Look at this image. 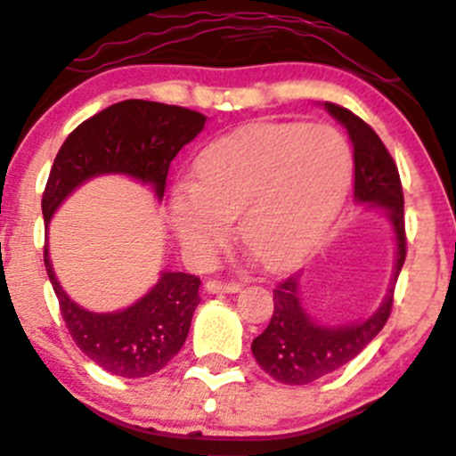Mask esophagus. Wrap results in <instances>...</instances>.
Returning a JSON list of instances; mask_svg holds the SVG:
<instances>
[{"label":"esophagus","instance_id":"esophagus-1","mask_svg":"<svg viewBox=\"0 0 456 456\" xmlns=\"http://www.w3.org/2000/svg\"><path fill=\"white\" fill-rule=\"evenodd\" d=\"M205 290L209 292V295H220V292H238L240 290V284H236V281H218V280H212L205 284Z\"/></svg>","mask_w":456,"mask_h":456}]
</instances>
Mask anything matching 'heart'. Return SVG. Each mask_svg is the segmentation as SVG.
<instances>
[{
    "instance_id": "b5f03b06",
    "label": "heart",
    "mask_w": 456,
    "mask_h": 456,
    "mask_svg": "<svg viewBox=\"0 0 456 456\" xmlns=\"http://www.w3.org/2000/svg\"><path fill=\"white\" fill-rule=\"evenodd\" d=\"M352 176V151L325 124H251L199 155L194 183L170 199L176 238L196 260L214 257L232 223L266 268L304 256L330 227Z\"/></svg>"
}]
</instances>
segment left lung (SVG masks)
<instances>
[{
  "mask_svg": "<svg viewBox=\"0 0 456 456\" xmlns=\"http://www.w3.org/2000/svg\"><path fill=\"white\" fill-rule=\"evenodd\" d=\"M325 111L347 128L354 146V199L389 218L395 240V266L385 299L371 316L347 325H323L301 304L299 275L286 277L273 290L271 323L251 352L271 378L284 385H310L337 371L358 356L385 328L391 314L393 289L406 257L404 194L400 175L380 137L358 115L338 104L325 102Z\"/></svg>",
  "mask_w": 456,
  "mask_h": 456,
  "instance_id": "obj_1",
  "label": "left lung"
}]
</instances>
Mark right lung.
I'll return each mask as SVG.
<instances>
[{
    "instance_id": "right-lung-1",
    "label": "right lung",
    "mask_w": 456,
    "mask_h": 456,
    "mask_svg": "<svg viewBox=\"0 0 456 456\" xmlns=\"http://www.w3.org/2000/svg\"><path fill=\"white\" fill-rule=\"evenodd\" d=\"M205 122L199 111L148 100H124L85 119L69 133L50 170L41 200L45 229L67 196L94 176H131L164 199L170 161L203 131ZM43 260L71 338L104 371L146 378L183 347L200 301L196 275L161 271L157 284L128 308L91 313L63 290L47 244Z\"/></svg>"
}]
</instances>
